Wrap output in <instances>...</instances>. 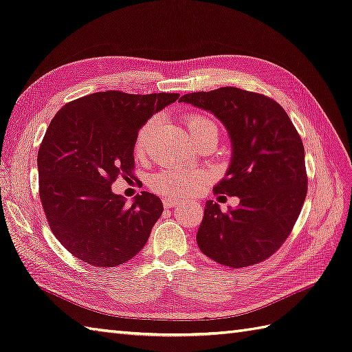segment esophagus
Wrapping results in <instances>:
<instances>
[{"label":"esophagus","instance_id":"esophagus-1","mask_svg":"<svg viewBox=\"0 0 352 352\" xmlns=\"http://www.w3.org/2000/svg\"><path fill=\"white\" fill-rule=\"evenodd\" d=\"M177 203H179L177 199H173V198H164V199H163V204H164L166 208H172V207H175Z\"/></svg>","mask_w":352,"mask_h":352}]
</instances>
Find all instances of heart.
<instances>
[{
	"label": "heart",
	"mask_w": 352,
	"mask_h": 352,
	"mask_svg": "<svg viewBox=\"0 0 352 352\" xmlns=\"http://www.w3.org/2000/svg\"><path fill=\"white\" fill-rule=\"evenodd\" d=\"M155 121L157 118L148 120L138 131V136L135 140V153L138 155H142L145 153L149 133L153 130ZM185 121L192 138L206 130H217L214 121L206 116H201V113H191V116L186 117ZM207 180L208 173L204 172V170L167 167L153 177V180H151V186H153L155 192L161 195L172 198H185L201 192L207 184Z\"/></svg>",
	"instance_id": "heart-1"
}]
</instances>
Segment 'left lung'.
Masks as SVG:
<instances>
[{"instance_id":"left-lung-1","label":"left lung","mask_w":352,"mask_h":352,"mask_svg":"<svg viewBox=\"0 0 352 352\" xmlns=\"http://www.w3.org/2000/svg\"><path fill=\"white\" fill-rule=\"evenodd\" d=\"M180 102L210 111L226 127L231 164L213 191L240 198L226 213L212 199L206 203L199 250L231 268L268 259L292 232L308 191L298 130L280 103L261 93L221 87L184 94Z\"/></svg>"}]
</instances>
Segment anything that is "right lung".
I'll return each instance as SVG.
<instances>
[{"label": "right lung", "instance_id": "obj_1", "mask_svg": "<svg viewBox=\"0 0 352 352\" xmlns=\"http://www.w3.org/2000/svg\"><path fill=\"white\" fill-rule=\"evenodd\" d=\"M177 98L99 91L66 103L52 120L36 158L40 198L54 236L75 258L111 268L144 249L163 203L144 191L127 206L111 185L133 177L139 129Z\"/></svg>", "mask_w": 352, "mask_h": 352}]
</instances>
